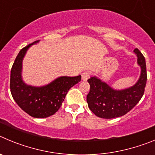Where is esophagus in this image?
I'll use <instances>...</instances> for the list:
<instances>
[{
  "label": "esophagus",
  "instance_id": "34e87169",
  "mask_svg": "<svg viewBox=\"0 0 155 155\" xmlns=\"http://www.w3.org/2000/svg\"><path fill=\"white\" fill-rule=\"evenodd\" d=\"M90 78V73L87 71H84L81 74V78L83 81H87Z\"/></svg>",
  "mask_w": 155,
  "mask_h": 155
}]
</instances>
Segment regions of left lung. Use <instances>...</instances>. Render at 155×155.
<instances>
[{
    "instance_id": "8db88e82",
    "label": "left lung",
    "mask_w": 155,
    "mask_h": 155,
    "mask_svg": "<svg viewBox=\"0 0 155 155\" xmlns=\"http://www.w3.org/2000/svg\"><path fill=\"white\" fill-rule=\"evenodd\" d=\"M134 53L137 57L140 74L133 86L124 89H114L96 76H92L87 80L90 84V91L87 95V105L98 117L113 119L124 116L143 96L147 82L146 62L138 49H135Z\"/></svg>"
}]
</instances>
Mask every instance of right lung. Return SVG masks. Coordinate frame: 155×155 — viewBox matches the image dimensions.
I'll return each mask as SVG.
<instances>
[{"instance_id":"1","label":"right lung","mask_w":155,"mask_h":155,"mask_svg":"<svg viewBox=\"0 0 155 155\" xmlns=\"http://www.w3.org/2000/svg\"><path fill=\"white\" fill-rule=\"evenodd\" d=\"M35 41L20 50L11 71L10 88L19 107L34 118H46L57 113L71 87L78 84L81 76L58 77L42 86L27 84L22 78V62L28 50Z\"/></svg>"}]
</instances>
